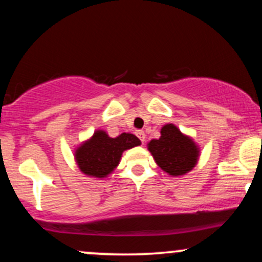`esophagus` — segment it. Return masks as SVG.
<instances>
[{
	"instance_id": "34e87169",
	"label": "esophagus",
	"mask_w": 262,
	"mask_h": 262,
	"mask_svg": "<svg viewBox=\"0 0 262 262\" xmlns=\"http://www.w3.org/2000/svg\"><path fill=\"white\" fill-rule=\"evenodd\" d=\"M137 137L141 140V143L145 141V133H144V130H137Z\"/></svg>"
}]
</instances>
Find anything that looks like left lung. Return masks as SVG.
<instances>
[{
  "label": "left lung",
  "mask_w": 262,
  "mask_h": 262,
  "mask_svg": "<svg viewBox=\"0 0 262 262\" xmlns=\"http://www.w3.org/2000/svg\"><path fill=\"white\" fill-rule=\"evenodd\" d=\"M161 137L148 143V149L159 167L170 176H182L196 166L200 148L193 139L181 133L172 123L165 124Z\"/></svg>",
  "instance_id": "obj_1"
}]
</instances>
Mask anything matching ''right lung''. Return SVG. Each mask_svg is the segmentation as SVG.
<instances>
[{
    "label": "right lung",
    "mask_w": 262,
    "mask_h": 262,
    "mask_svg": "<svg viewBox=\"0 0 262 262\" xmlns=\"http://www.w3.org/2000/svg\"><path fill=\"white\" fill-rule=\"evenodd\" d=\"M140 144L134 134L122 133L117 138H111L104 130H96L75 150V160L86 176L104 179L118 166L124 150Z\"/></svg>",
    "instance_id": "add662e5"
}]
</instances>
